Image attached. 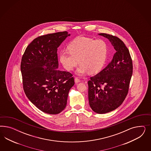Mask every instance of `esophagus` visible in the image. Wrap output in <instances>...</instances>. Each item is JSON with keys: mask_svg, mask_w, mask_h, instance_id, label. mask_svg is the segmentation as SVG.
<instances>
[{"mask_svg": "<svg viewBox=\"0 0 151 151\" xmlns=\"http://www.w3.org/2000/svg\"><path fill=\"white\" fill-rule=\"evenodd\" d=\"M80 81H80V80L78 78H76V77L75 78V83H78V82H80Z\"/></svg>", "mask_w": 151, "mask_h": 151, "instance_id": "34e87169", "label": "esophagus"}]
</instances>
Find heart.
Here are the masks:
<instances>
[{
  "mask_svg": "<svg viewBox=\"0 0 151 151\" xmlns=\"http://www.w3.org/2000/svg\"><path fill=\"white\" fill-rule=\"evenodd\" d=\"M70 52H62L60 61L64 68L71 71L80 64L76 71L78 75L100 72L105 64L108 46L104 40L80 37L75 39L69 46Z\"/></svg>",
  "mask_w": 151,
  "mask_h": 151,
  "instance_id": "obj_1",
  "label": "heart"
}]
</instances>
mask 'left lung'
Wrapping results in <instances>:
<instances>
[{
  "label": "left lung",
  "instance_id": "obj_1",
  "mask_svg": "<svg viewBox=\"0 0 151 151\" xmlns=\"http://www.w3.org/2000/svg\"><path fill=\"white\" fill-rule=\"evenodd\" d=\"M99 35L108 39L116 51L111 62L88 81L90 106L95 112L103 114L123 103L128 93L133 65L129 50L120 39L105 33Z\"/></svg>",
  "mask_w": 151,
  "mask_h": 151
}]
</instances>
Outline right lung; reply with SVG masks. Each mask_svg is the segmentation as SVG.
Masks as SVG:
<instances>
[{
  "mask_svg": "<svg viewBox=\"0 0 151 151\" xmlns=\"http://www.w3.org/2000/svg\"><path fill=\"white\" fill-rule=\"evenodd\" d=\"M70 35L63 32L38 37L27 46L22 59L25 93L37 109L48 114H58L65 109L75 84L71 73L58 70V47Z\"/></svg>",
  "mask_w": 151,
  "mask_h": 151,
  "instance_id": "right-lung-1",
  "label": "right lung"
}]
</instances>
